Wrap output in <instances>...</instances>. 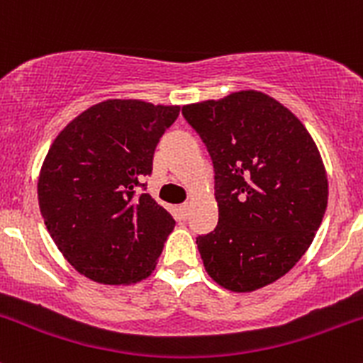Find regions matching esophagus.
I'll return each instance as SVG.
<instances>
[{
	"instance_id": "34e87169",
	"label": "esophagus",
	"mask_w": 363,
	"mask_h": 363,
	"mask_svg": "<svg viewBox=\"0 0 363 363\" xmlns=\"http://www.w3.org/2000/svg\"><path fill=\"white\" fill-rule=\"evenodd\" d=\"M179 212H181V216L182 218H188L189 216V203H182V205H179Z\"/></svg>"
}]
</instances>
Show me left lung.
Wrapping results in <instances>:
<instances>
[{"mask_svg": "<svg viewBox=\"0 0 363 363\" xmlns=\"http://www.w3.org/2000/svg\"><path fill=\"white\" fill-rule=\"evenodd\" d=\"M214 164L218 226L196 237L205 270L232 291L267 286L313 242L328 200L320 151L286 107L258 91L186 105Z\"/></svg>", "mask_w": 363, "mask_h": 363, "instance_id": "1", "label": "left lung"}]
</instances>
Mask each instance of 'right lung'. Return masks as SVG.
Instances as JSON below:
<instances>
[{
	"label": "right lung",
	"instance_id": "add662e5",
	"mask_svg": "<svg viewBox=\"0 0 363 363\" xmlns=\"http://www.w3.org/2000/svg\"><path fill=\"white\" fill-rule=\"evenodd\" d=\"M179 107L107 100L72 121L54 140L38 179L50 237L80 274L128 284L151 274L174 218L147 191L161 135Z\"/></svg>",
	"mask_w": 363,
	"mask_h": 363
}]
</instances>
